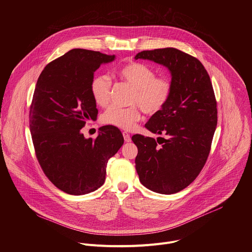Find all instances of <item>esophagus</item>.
<instances>
[{
  "label": "esophagus",
  "instance_id": "34e87169",
  "mask_svg": "<svg viewBox=\"0 0 252 252\" xmlns=\"http://www.w3.org/2000/svg\"><path fill=\"white\" fill-rule=\"evenodd\" d=\"M123 135H124V139H125V141L129 142V141L131 140V137H130V135H129L127 132H123Z\"/></svg>",
  "mask_w": 252,
  "mask_h": 252
}]
</instances>
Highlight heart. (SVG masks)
I'll list each match as a JSON object with an SVG mask.
<instances>
[{"mask_svg":"<svg viewBox=\"0 0 252 252\" xmlns=\"http://www.w3.org/2000/svg\"><path fill=\"white\" fill-rule=\"evenodd\" d=\"M122 80L129 84L133 91L127 107L111 106L101 117L103 124L125 130L134 128L142 112L155 116L166 105L172 92V84L165 77H156L155 70L145 63L131 62L119 69ZM91 94L94 102L106 106L111 100L112 81L105 75H97L91 82Z\"/></svg>","mask_w":252,"mask_h":252,"instance_id":"heart-1","label":"heart"}]
</instances>
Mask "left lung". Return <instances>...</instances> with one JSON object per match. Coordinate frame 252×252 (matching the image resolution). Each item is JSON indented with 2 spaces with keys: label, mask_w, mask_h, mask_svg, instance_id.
<instances>
[{
  "label": "left lung",
  "mask_w": 252,
  "mask_h": 252,
  "mask_svg": "<svg viewBox=\"0 0 252 252\" xmlns=\"http://www.w3.org/2000/svg\"><path fill=\"white\" fill-rule=\"evenodd\" d=\"M143 59L166 66L172 92L163 110L146 127L167 138L132 135L137 147L135 169L149 189L172 194L189 187L203 168L218 125V104L210 78L194 57L174 48L138 53Z\"/></svg>",
  "instance_id": "8db88e82"
}]
</instances>
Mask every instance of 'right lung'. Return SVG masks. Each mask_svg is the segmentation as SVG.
<instances>
[{
  "instance_id": "obj_1",
  "label": "right lung",
  "mask_w": 252,
  "mask_h": 252,
  "mask_svg": "<svg viewBox=\"0 0 252 252\" xmlns=\"http://www.w3.org/2000/svg\"><path fill=\"white\" fill-rule=\"evenodd\" d=\"M115 56L74 49L49 63L30 106V130L37 159L50 182L73 195L94 191L104 183L106 164L124 145L121 130L103 126L96 138L81 129L97 116L91 94L94 73Z\"/></svg>"
}]
</instances>
